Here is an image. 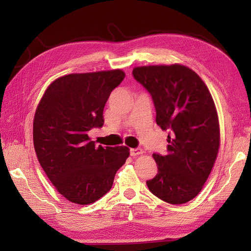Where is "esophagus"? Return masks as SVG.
<instances>
[{
  "label": "esophagus",
  "instance_id": "obj_1",
  "mask_svg": "<svg viewBox=\"0 0 251 251\" xmlns=\"http://www.w3.org/2000/svg\"><path fill=\"white\" fill-rule=\"evenodd\" d=\"M141 154H143V151L141 150V149L137 148V149H130V155L131 156H138V155H141Z\"/></svg>",
  "mask_w": 251,
  "mask_h": 251
}]
</instances>
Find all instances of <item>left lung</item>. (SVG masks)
<instances>
[{"label":"left lung","mask_w":251,"mask_h":251,"mask_svg":"<svg viewBox=\"0 0 251 251\" xmlns=\"http://www.w3.org/2000/svg\"><path fill=\"white\" fill-rule=\"evenodd\" d=\"M132 75L152 96L156 124L170 130L166 155L153 154L158 172L148 188L169 204H184L201 191L219 152L214 99L199 74L179 63L136 67Z\"/></svg>","instance_id":"1"}]
</instances>
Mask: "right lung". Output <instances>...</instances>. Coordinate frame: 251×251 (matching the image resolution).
<instances>
[{
    "mask_svg": "<svg viewBox=\"0 0 251 251\" xmlns=\"http://www.w3.org/2000/svg\"><path fill=\"white\" fill-rule=\"evenodd\" d=\"M124 77L121 69L68 74L47 87L36 108L37 159L56 190L74 204H92L108 193L129 156L127 147H96L88 136L103 125L104 105Z\"/></svg>",
    "mask_w": 251,
    "mask_h": 251,
    "instance_id": "obj_1",
    "label": "right lung"
}]
</instances>
